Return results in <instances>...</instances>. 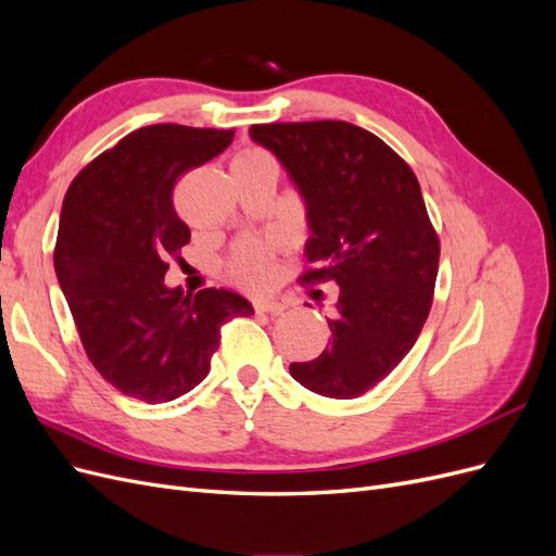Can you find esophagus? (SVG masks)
<instances>
[{
	"instance_id": "1",
	"label": "esophagus",
	"mask_w": 556,
	"mask_h": 556,
	"mask_svg": "<svg viewBox=\"0 0 556 556\" xmlns=\"http://www.w3.org/2000/svg\"><path fill=\"white\" fill-rule=\"evenodd\" d=\"M285 306L282 301H268V299H260L255 301V311L257 313H268V315H282L285 313Z\"/></svg>"
}]
</instances>
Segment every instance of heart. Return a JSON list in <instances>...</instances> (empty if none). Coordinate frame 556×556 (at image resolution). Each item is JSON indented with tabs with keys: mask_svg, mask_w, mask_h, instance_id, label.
<instances>
[{
	"mask_svg": "<svg viewBox=\"0 0 556 556\" xmlns=\"http://www.w3.org/2000/svg\"><path fill=\"white\" fill-rule=\"evenodd\" d=\"M257 160H271L260 148H245L233 157V162H257ZM229 274L237 278L245 288L262 290L274 278V245L248 239L233 248L229 257Z\"/></svg>",
	"mask_w": 556,
	"mask_h": 556,
	"instance_id": "heart-1",
	"label": "heart"
}]
</instances>
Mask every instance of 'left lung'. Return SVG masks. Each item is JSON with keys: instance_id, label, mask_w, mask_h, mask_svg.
I'll return each mask as SVG.
<instances>
[{"instance_id": "obj_1", "label": "left lung", "mask_w": 556, "mask_h": 556, "mask_svg": "<svg viewBox=\"0 0 556 556\" xmlns=\"http://www.w3.org/2000/svg\"><path fill=\"white\" fill-rule=\"evenodd\" d=\"M250 137L306 199L311 266L299 282L341 288L329 348L290 374L315 394L362 396L408 355L431 311L441 241L419 182L406 160L352 123L252 125Z\"/></svg>"}]
</instances>
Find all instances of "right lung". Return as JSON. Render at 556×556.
I'll list each match as a JSON object with an SVG mask.
<instances>
[{
  "instance_id": "add662e5",
  "label": "right lung",
  "mask_w": 556,
  "mask_h": 556,
  "mask_svg": "<svg viewBox=\"0 0 556 556\" xmlns=\"http://www.w3.org/2000/svg\"><path fill=\"white\" fill-rule=\"evenodd\" d=\"M233 129L150 125L94 157L64 194L55 274L83 350L106 382L146 403L204 380L231 317L252 315L229 290H169L164 274L190 243L174 208L182 174L231 143Z\"/></svg>"
}]
</instances>
